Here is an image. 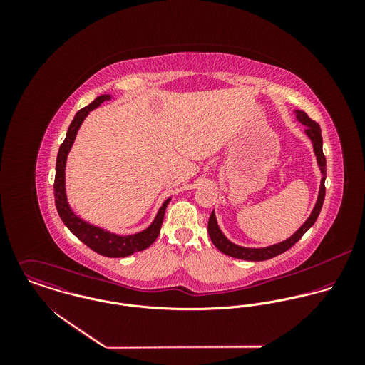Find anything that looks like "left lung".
Here are the masks:
<instances>
[{"label":"left lung","mask_w":365,"mask_h":365,"mask_svg":"<svg viewBox=\"0 0 365 365\" xmlns=\"http://www.w3.org/2000/svg\"><path fill=\"white\" fill-rule=\"evenodd\" d=\"M297 113V119L304 125L307 126L305 129V133L307 136L311 139L313 146V152H314V156H316V161H317V165L320 168V173H322V180H320V187H319V195H317V200H316V204L313 207L312 212H311V216L305 220V223L291 236L288 237L287 240L284 242H279L277 245H271V246H267V247H260V249H256V247H243V246H239V245H235L232 243L223 233L222 230L219 229L217 226V222H216V216H215V212L212 210L210 216H209L208 222V233L212 243L215 245V247L222 252L223 255L226 256H230V257H235V259H240V260L247 261H264L269 260L284 252H287L288 249H291L311 227L313 226V223L316 222L319 213H320V209L323 205V201H324V194H326V188H324V180H326V158L323 155V140H322V133H320V126L312 120L304 110H295Z\"/></svg>","instance_id":"obj_1"}]
</instances>
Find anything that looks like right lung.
I'll return each mask as SVG.
<instances>
[{"label":"right lung","mask_w":365,"mask_h":365,"mask_svg":"<svg viewBox=\"0 0 365 365\" xmlns=\"http://www.w3.org/2000/svg\"><path fill=\"white\" fill-rule=\"evenodd\" d=\"M110 98H112V96H109V94L97 97L91 104L80 109L76 113L74 119L71 120L67 135H66V139L58 149L57 160H56L54 204H56V209H57L58 216L61 217L63 223L68 227V230L76 237H78L91 250H94L96 253L105 256V257H126L133 253L142 252V250L148 249L152 243H155V240L160 233L161 225H163L164 212H165L168 202L171 201V198H167L163 202V205L157 212L155 220L150 223L149 227H146L145 230L138 232L135 235L120 236L116 233H110L103 227L94 226V225L83 220L81 217H78L70 208V205L67 202V195H66V161H67V156L70 153V149L76 140L77 132H78L81 123L84 122V119L87 118V115L93 109L98 108L104 101H109Z\"/></svg>","instance_id":"right-lung-1"}]
</instances>
